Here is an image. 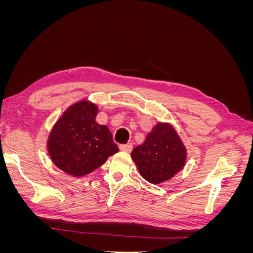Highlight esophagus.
<instances>
[{
  "instance_id": "esophagus-1",
  "label": "esophagus",
  "mask_w": 253,
  "mask_h": 253,
  "mask_svg": "<svg viewBox=\"0 0 253 253\" xmlns=\"http://www.w3.org/2000/svg\"><path fill=\"white\" fill-rule=\"evenodd\" d=\"M120 150L122 151V152H126V153H129L132 151V149H133V145H132V143H126V144H120Z\"/></svg>"
}]
</instances>
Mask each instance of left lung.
Segmentation results:
<instances>
[{
  "label": "left lung",
  "mask_w": 253,
  "mask_h": 253,
  "mask_svg": "<svg viewBox=\"0 0 253 253\" xmlns=\"http://www.w3.org/2000/svg\"><path fill=\"white\" fill-rule=\"evenodd\" d=\"M131 156L142 177L158 185L183 169L187 150L170 124L158 122L144 142L132 151Z\"/></svg>",
  "instance_id": "1"
}]
</instances>
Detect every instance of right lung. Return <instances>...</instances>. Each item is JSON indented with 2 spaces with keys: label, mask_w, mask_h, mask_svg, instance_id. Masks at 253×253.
Listing matches in <instances>:
<instances>
[{
  "label": "right lung",
  "mask_w": 253,
  "mask_h": 253,
  "mask_svg": "<svg viewBox=\"0 0 253 253\" xmlns=\"http://www.w3.org/2000/svg\"><path fill=\"white\" fill-rule=\"evenodd\" d=\"M98 111L88 100L76 102L62 114L48 136L51 162L75 177L95 171L119 151L109 127L96 122Z\"/></svg>",
  "instance_id": "obj_1"
}]
</instances>
